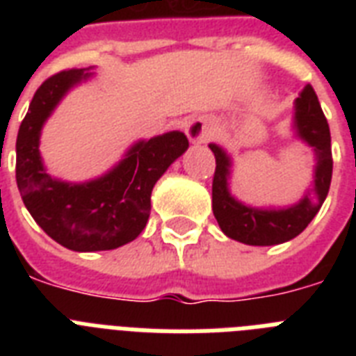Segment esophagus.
<instances>
[{"mask_svg":"<svg viewBox=\"0 0 356 356\" xmlns=\"http://www.w3.org/2000/svg\"><path fill=\"white\" fill-rule=\"evenodd\" d=\"M186 134H188V138L192 142H195V144H203V142L211 138V125L205 120H194L186 127Z\"/></svg>","mask_w":356,"mask_h":356,"instance_id":"esophagus-1","label":"esophagus"}]
</instances>
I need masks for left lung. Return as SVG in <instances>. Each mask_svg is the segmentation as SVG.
<instances>
[{
	"instance_id": "left-lung-1",
	"label": "left lung",
	"mask_w": 356,
	"mask_h": 356,
	"mask_svg": "<svg viewBox=\"0 0 356 356\" xmlns=\"http://www.w3.org/2000/svg\"><path fill=\"white\" fill-rule=\"evenodd\" d=\"M293 129L305 144L314 149V186L296 203L284 209H254L234 200L229 192L231 156L216 144L209 147L216 156L212 179V212L229 238L248 245H275L292 240L307 229L323 205L332 177L331 131L314 88L307 85L296 99Z\"/></svg>"
}]
</instances>
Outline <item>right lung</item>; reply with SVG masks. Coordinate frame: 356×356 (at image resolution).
Wrapping results in <instances>:
<instances>
[{
  "label": "right lung",
  "mask_w": 356,
  "mask_h": 356,
  "mask_svg": "<svg viewBox=\"0 0 356 356\" xmlns=\"http://www.w3.org/2000/svg\"><path fill=\"white\" fill-rule=\"evenodd\" d=\"M86 70H64L35 92L16 138V183L24 205L47 236L72 251H107L133 242L151 212V190L188 149L181 131L140 140L122 161L88 183H64L42 164L40 131L70 88L86 81Z\"/></svg>",
  "instance_id": "obj_1"
}]
</instances>
